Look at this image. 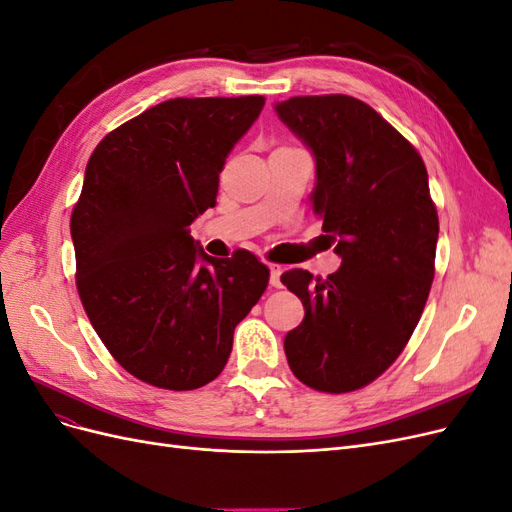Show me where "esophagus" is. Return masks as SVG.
<instances>
[{
    "mask_svg": "<svg viewBox=\"0 0 512 512\" xmlns=\"http://www.w3.org/2000/svg\"><path fill=\"white\" fill-rule=\"evenodd\" d=\"M269 271H271V277H269V282H271V286L273 288H280L282 286V280H280V277H282V267L280 265H269Z\"/></svg>",
    "mask_w": 512,
    "mask_h": 512,
    "instance_id": "esophagus-1",
    "label": "esophagus"
}]
</instances>
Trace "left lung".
I'll use <instances>...</instances> for the list:
<instances>
[{
  "label": "left lung",
  "instance_id": "obj_1",
  "mask_svg": "<svg viewBox=\"0 0 512 512\" xmlns=\"http://www.w3.org/2000/svg\"><path fill=\"white\" fill-rule=\"evenodd\" d=\"M275 111L314 153V211L342 258L327 280L303 269L282 275L305 307L284 339L286 359L312 389L350 393L395 363L427 303L438 243L427 168L352 96H297Z\"/></svg>",
  "mask_w": 512,
  "mask_h": 512
}]
</instances>
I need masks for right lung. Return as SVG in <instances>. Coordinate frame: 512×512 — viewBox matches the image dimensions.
Returning a JSON list of instances; mask_svg holds the SVG:
<instances>
[{"label":"right lung","mask_w":512,"mask_h":512,"mask_svg":"<svg viewBox=\"0 0 512 512\" xmlns=\"http://www.w3.org/2000/svg\"><path fill=\"white\" fill-rule=\"evenodd\" d=\"M262 106V96L166 100L106 134L87 162L70 218L76 288L113 359L158 389L218 378L269 284L252 252L211 258L190 235Z\"/></svg>","instance_id":"add662e5"}]
</instances>
